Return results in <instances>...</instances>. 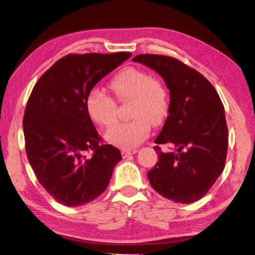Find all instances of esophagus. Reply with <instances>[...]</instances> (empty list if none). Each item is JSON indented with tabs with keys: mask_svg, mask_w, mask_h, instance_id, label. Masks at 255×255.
<instances>
[{
	"mask_svg": "<svg viewBox=\"0 0 255 255\" xmlns=\"http://www.w3.org/2000/svg\"><path fill=\"white\" fill-rule=\"evenodd\" d=\"M137 153V149H123L122 150V155L124 158H126L128 156H130V155Z\"/></svg>",
	"mask_w": 255,
	"mask_h": 255,
	"instance_id": "1",
	"label": "esophagus"
}]
</instances>
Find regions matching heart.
Masks as SVG:
<instances>
[{"label": "heart", "instance_id": "obj_1", "mask_svg": "<svg viewBox=\"0 0 255 255\" xmlns=\"http://www.w3.org/2000/svg\"><path fill=\"white\" fill-rule=\"evenodd\" d=\"M110 88L120 101H132L130 117L133 119L109 129L106 139L120 148H135L149 136L150 123L158 126L165 122L170 110L169 90L147 71L133 66L119 71L110 80ZM85 107L100 126L110 127L117 120V102L100 89L90 90Z\"/></svg>", "mask_w": 255, "mask_h": 255}]
</instances>
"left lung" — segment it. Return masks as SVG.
Instances as JSON below:
<instances>
[{
  "label": "left lung",
  "instance_id": "left-lung-1",
  "mask_svg": "<svg viewBox=\"0 0 255 255\" xmlns=\"http://www.w3.org/2000/svg\"><path fill=\"white\" fill-rule=\"evenodd\" d=\"M163 77L170 90V110L156 144H173L176 152L154 149L158 161L147 172L155 191L190 204L201 199L222 174L227 155L225 111L210 82L170 56L145 54L132 58Z\"/></svg>",
  "mask_w": 255,
  "mask_h": 255
}]
</instances>
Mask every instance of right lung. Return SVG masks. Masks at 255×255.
Segmentation results:
<instances>
[{"label":"right lung","mask_w":255,"mask_h":255,"mask_svg":"<svg viewBox=\"0 0 255 255\" xmlns=\"http://www.w3.org/2000/svg\"><path fill=\"white\" fill-rule=\"evenodd\" d=\"M130 53L70 54L40 77L23 116L28 161L39 183L59 204H88L107 189L118 148L102 144L86 111L85 99L99 81ZM91 150L93 155L84 154Z\"/></svg>","instance_id":"1"}]
</instances>
